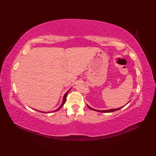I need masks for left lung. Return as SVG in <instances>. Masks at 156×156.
Returning <instances> with one entry per match:
<instances>
[{"mask_svg": "<svg viewBox=\"0 0 156 156\" xmlns=\"http://www.w3.org/2000/svg\"><path fill=\"white\" fill-rule=\"evenodd\" d=\"M90 109L93 110V111H98V112H114V111H118L120 109V108L122 107H120V108H112V109H109V110H105V111H99V110H96V109H94V108H91L90 107H89L88 105H87Z\"/></svg>", "mask_w": 156, "mask_h": 156, "instance_id": "obj_1", "label": "left lung"}]
</instances>
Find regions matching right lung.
<instances>
[{
	"label": "right lung",
	"instance_id": "1",
	"mask_svg": "<svg viewBox=\"0 0 156 156\" xmlns=\"http://www.w3.org/2000/svg\"><path fill=\"white\" fill-rule=\"evenodd\" d=\"M69 90L64 94V98H63V100H62V104H61V105H60V106L57 108V109L55 110V111H53L52 112H55V111H58L59 109H60L61 107H62L64 105V104L65 102H66V96H67V94H68V93ZM34 110H35V109H34ZM36 111H39V112H44V113H45V112H43V111H37V110H36Z\"/></svg>",
	"mask_w": 156,
	"mask_h": 156
}]
</instances>
